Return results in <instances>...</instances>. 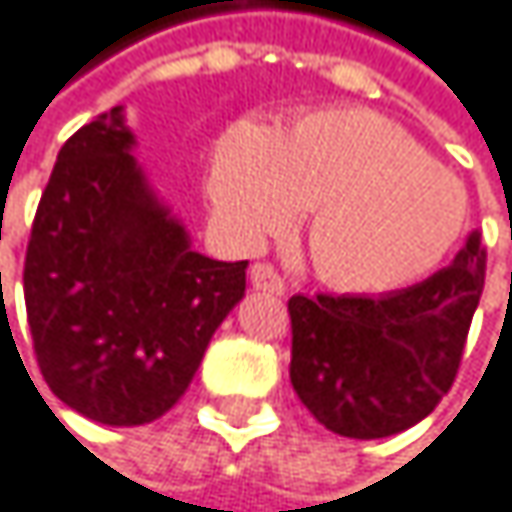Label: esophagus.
Instances as JSON below:
<instances>
[{
    "label": "esophagus",
    "instance_id": "esophagus-1",
    "mask_svg": "<svg viewBox=\"0 0 512 512\" xmlns=\"http://www.w3.org/2000/svg\"><path fill=\"white\" fill-rule=\"evenodd\" d=\"M251 285L258 288V291L276 294V297L285 294V279H282L270 264H254V267H251Z\"/></svg>",
    "mask_w": 512,
    "mask_h": 512
}]
</instances>
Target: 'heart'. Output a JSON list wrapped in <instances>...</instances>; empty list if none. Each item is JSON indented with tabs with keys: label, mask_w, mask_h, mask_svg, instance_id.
<instances>
[{
	"label": "heart",
	"mask_w": 512,
	"mask_h": 512,
	"mask_svg": "<svg viewBox=\"0 0 512 512\" xmlns=\"http://www.w3.org/2000/svg\"><path fill=\"white\" fill-rule=\"evenodd\" d=\"M206 194L236 245L312 209L315 270L348 291H387L435 270L468 221L465 185L372 110H315L279 134L233 122L212 146Z\"/></svg>",
	"instance_id": "b5f03b06"
}]
</instances>
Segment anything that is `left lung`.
Masks as SVG:
<instances>
[{"mask_svg": "<svg viewBox=\"0 0 512 512\" xmlns=\"http://www.w3.org/2000/svg\"><path fill=\"white\" fill-rule=\"evenodd\" d=\"M486 282L471 233L450 267L381 297H291V384L345 438H387L435 411L456 381Z\"/></svg>", "mask_w": 512, "mask_h": 512, "instance_id": "obj_1", "label": "left lung"}]
</instances>
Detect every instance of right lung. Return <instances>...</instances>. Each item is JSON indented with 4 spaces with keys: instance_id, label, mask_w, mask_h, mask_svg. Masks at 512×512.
Here are the masks:
<instances>
[{
    "instance_id": "obj_1",
    "label": "right lung",
    "mask_w": 512,
    "mask_h": 512,
    "mask_svg": "<svg viewBox=\"0 0 512 512\" xmlns=\"http://www.w3.org/2000/svg\"><path fill=\"white\" fill-rule=\"evenodd\" d=\"M131 149L122 107L65 140L23 267L47 387L104 426H143L179 402L248 267L191 248Z\"/></svg>"
}]
</instances>
